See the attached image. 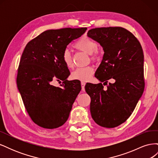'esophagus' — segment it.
Listing matches in <instances>:
<instances>
[{"mask_svg": "<svg viewBox=\"0 0 158 158\" xmlns=\"http://www.w3.org/2000/svg\"><path fill=\"white\" fill-rule=\"evenodd\" d=\"M85 85V82H81V85H82V91H84V90H85V89H84Z\"/></svg>", "mask_w": 158, "mask_h": 158, "instance_id": "34e87169", "label": "esophagus"}]
</instances>
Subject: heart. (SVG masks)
Returning a JSON list of instances; mask_svg holds the SVG:
<instances>
[{
    "label": "heart",
    "instance_id": "1",
    "mask_svg": "<svg viewBox=\"0 0 158 158\" xmlns=\"http://www.w3.org/2000/svg\"><path fill=\"white\" fill-rule=\"evenodd\" d=\"M97 42L88 37H82L76 41L74 47L79 51L89 54L90 60L93 62L98 61L102 57V51L98 48ZM62 60L66 67L72 69L73 67V58L68 50H65L62 55ZM94 69L90 66L85 67L78 68L71 74V77L74 80L87 81L94 74Z\"/></svg>",
    "mask_w": 158,
    "mask_h": 158
}]
</instances>
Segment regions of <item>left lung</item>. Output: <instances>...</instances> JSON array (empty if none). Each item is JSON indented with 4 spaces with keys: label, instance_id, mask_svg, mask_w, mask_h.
<instances>
[{
    "label": "left lung",
    "instance_id": "left-lung-1",
    "mask_svg": "<svg viewBox=\"0 0 158 158\" xmlns=\"http://www.w3.org/2000/svg\"><path fill=\"white\" fill-rule=\"evenodd\" d=\"M88 36L102 45L104 55L95 73L102 83L86 84L90 112L98 125L114 128L125 123L135 110L144 89V54L139 41L121 27H97ZM114 79V83L107 84ZM107 85L103 89L102 82Z\"/></svg>",
    "mask_w": 158,
    "mask_h": 158
}]
</instances>
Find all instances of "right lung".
Returning a JSON list of instances; mask_svg holds the SVG:
<instances>
[{
	"label": "right lung",
	"mask_w": 158,
	"mask_h": 158,
	"mask_svg": "<svg viewBox=\"0 0 158 158\" xmlns=\"http://www.w3.org/2000/svg\"><path fill=\"white\" fill-rule=\"evenodd\" d=\"M86 27L45 31L27 43L18 69L16 83L26 111L36 125L52 129L67 121L81 90L78 80H66L69 69L62 60L66 46ZM63 81L61 87L52 84Z\"/></svg>",
	"instance_id": "right-lung-1"
}]
</instances>
